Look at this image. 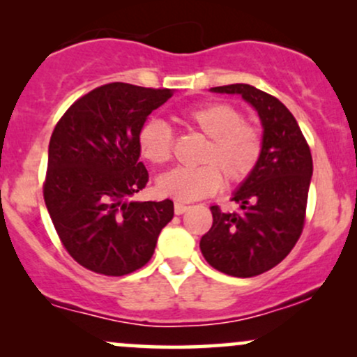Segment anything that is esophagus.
<instances>
[{
    "label": "esophagus",
    "mask_w": 357,
    "mask_h": 357,
    "mask_svg": "<svg viewBox=\"0 0 357 357\" xmlns=\"http://www.w3.org/2000/svg\"><path fill=\"white\" fill-rule=\"evenodd\" d=\"M188 210H190V206H186V204L174 203V213H176V215H183V213H186Z\"/></svg>",
    "instance_id": "1"
}]
</instances>
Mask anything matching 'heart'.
<instances>
[{
  "label": "heart",
  "instance_id": "b5f03b06",
  "mask_svg": "<svg viewBox=\"0 0 357 357\" xmlns=\"http://www.w3.org/2000/svg\"><path fill=\"white\" fill-rule=\"evenodd\" d=\"M183 121L208 137L198 161L202 166L176 167L159 176L162 196L190 203L215 195L228 184H240L255 173L264 155V136L257 126L245 122L243 114L227 102H208L183 114ZM174 136L161 119H147L139 127L137 147L151 165L162 166L173 155Z\"/></svg>",
  "mask_w": 357,
  "mask_h": 357
}]
</instances>
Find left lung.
Returning a JSON list of instances; mask_svg holds the SVG:
<instances>
[{
  "label": "left lung",
  "instance_id": "1",
  "mask_svg": "<svg viewBox=\"0 0 357 357\" xmlns=\"http://www.w3.org/2000/svg\"><path fill=\"white\" fill-rule=\"evenodd\" d=\"M211 92L238 93L255 107L264 126V155L255 173L233 192L238 211L210 208L213 225L199 248L213 268L231 277H255L280 264L301 238L312 154L296 117L277 97L248 84Z\"/></svg>",
  "mask_w": 357,
  "mask_h": 357
}]
</instances>
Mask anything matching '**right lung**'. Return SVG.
Listing matches in <instances>:
<instances>
[{"instance_id": "1", "label": "right lung", "mask_w": 357, "mask_h": 357, "mask_svg": "<svg viewBox=\"0 0 357 357\" xmlns=\"http://www.w3.org/2000/svg\"><path fill=\"white\" fill-rule=\"evenodd\" d=\"M173 97L171 89L105 84L56 122L43 198L61 245L82 267L121 277L144 267L174 204L132 202L149 181L139 161V127Z\"/></svg>"}]
</instances>
